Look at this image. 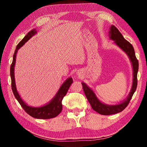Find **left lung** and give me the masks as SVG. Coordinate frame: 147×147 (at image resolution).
Masks as SVG:
<instances>
[{
	"mask_svg": "<svg viewBox=\"0 0 147 147\" xmlns=\"http://www.w3.org/2000/svg\"><path fill=\"white\" fill-rule=\"evenodd\" d=\"M109 39L111 40L114 41V43L121 49L123 50L124 53L127 54L129 59H130L133 69V80L130 92L129 93L127 97L122 102L116 104V105H109V104H106L102 102L96 96L94 91L87 86L86 84L82 82L84 93H85L89 104H91L92 108L99 114L104 115H112V114L121 112L128 106L137 88V85H138L137 75H138L139 69L138 60L136 57L135 51H134L133 46L124 38L123 35L115 26H111L110 28H109Z\"/></svg>",
	"mask_w": 147,
	"mask_h": 147,
	"instance_id": "8db88e82",
	"label": "left lung"
}]
</instances>
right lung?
I'll return each mask as SVG.
<instances>
[{"instance_id":"obj_1","label":"right lung","mask_w":147,"mask_h":147,"mask_svg":"<svg viewBox=\"0 0 147 147\" xmlns=\"http://www.w3.org/2000/svg\"><path fill=\"white\" fill-rule=\"evenodd\" d=\"M37 34V31L36 29L32 30L27 34L24 38L19 42V43L17 45L16 51L13 54V61L10 67V76L11 80V89L13 91V94L15 97L16 98L17 101L19 102V104H21L24 111L26 112L32 116V117L36 119H48L54 118L58 115L61 113L62 110V100L63 98L65 96V94L67 93L69 87L71 86V84L73 83V78L69 77L62 84L59 90L55 94L54 97L49 102V103L44 106L40 107H32L28 106L26 103L24 102L23 99L21 98V96L19 95L18 91L16 88V81H15V74H14V67L16 65V55L18 50L21 47L24 45V43L26 41H28L32 36H34L35 34Z\"/></svg>"}]
</instances>
